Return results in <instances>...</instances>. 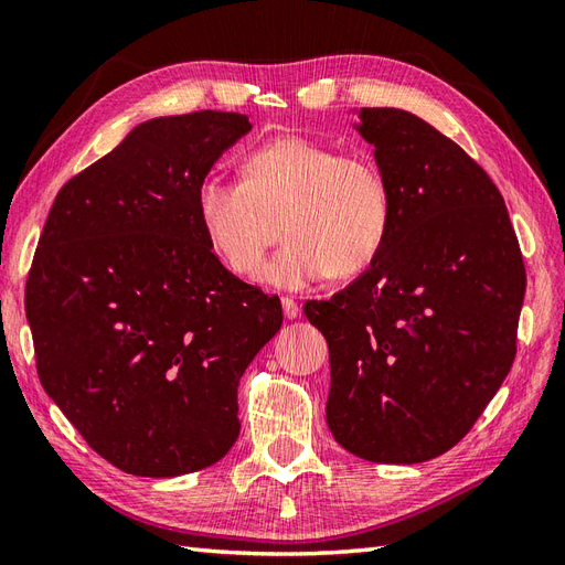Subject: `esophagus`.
I'll list each match as a JSON object with an SVG mask.
<instances>
[{
	"mask_svg": "<svg viewBox=\"0 0 565 565\" xmlns=\"http://www.w3.org/2000/svg\"><path fill=\"white\" fill-rule=\"evenodd\" d=\"M282 313H285V318H289V320H295L297 316H299V303L295 301V299H282Z\"/></svg>",
	"mask_w": 565,
	"mask_h": 565,
	"instance_id": "esophagus-1",
	"label": "esophagus"
}]
</instances>
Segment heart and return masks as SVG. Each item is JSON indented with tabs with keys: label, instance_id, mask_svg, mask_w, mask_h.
I'll return each mask as SVG.
<instances>
[{
	"label": "heart",
	"instance_id": "1",
	"mask_svg": "<svg viewBox=\"0 0 565 565\" xmlns=\"http://www.w3.org/2000/svg\"><path fill=\"white\" fill-rule=\"evenodd\" d=\"M195 214L212 254L237 278H254L278 241L264 282L285 292L330 273L358 276L382 254L393 221L391 185L370 156L278 136L249 150L243 181L207 174L195 191Z\"/></svg>",
	"mask_w": 565,
	"mask_h": 565
}]
</instances>
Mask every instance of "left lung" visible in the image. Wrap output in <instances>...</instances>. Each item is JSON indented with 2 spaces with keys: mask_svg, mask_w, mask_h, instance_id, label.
Wrapping results in <instances>:
<instances>
[{
  "mask_svg": "<svg viewBox=\"0 0 565 565\" xmlns=\"http://www.w3.org/2000/svg\"><path fill=\"white\" fill-rule=\"evenodd\" d=\"M351 115L391 185V233L363 276L303 313L330 347L334 440L417 465L465 438L509 374L523 256L498 185L448 136L401 108Z\"/></svg>",
  "mask_w": 565,
  "mask_h": 565,
  "instance_id": "obj_1",
  "label": "left lung"
}]
</instances>
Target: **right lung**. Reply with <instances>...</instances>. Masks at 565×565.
<instances>
[{
  "mask_svg": "<svg viewBox=\"0 0 565 565\" xmlns=\"http://www.w3.org/2000/svg\"><path fill=\"white\" fill-rule=\"evenodd\" d=\"M247 115L152 117L56 195L25 285L49 398L110 465L183 476L241 434L237 384L282 324L280 299L212 254L195 191Z\"/></svg>",
  "mask_w": 565,
  "mask_h": 565,
  "instance_id": "obj_1",
  "label": "right lung"
}]
</instances>
